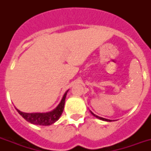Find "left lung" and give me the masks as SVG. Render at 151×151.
Returning a JSON list of instances; mask_svg holds the SVG:
<instances>
[{"label":"left lung","mask_w":151,"mask_h":151,"mask_svg":"<svg viewBox=\"0 0 151 151\" xmlns=\"http://www.w3.org/2000/svg\"><path fill=\"white\" fill-rule=\"evenodd\" d=\"M91 112V114H92L93 116H95V117H96V118H99V119L102 120V121H106V122H112L111 120H109V119H106V118H103V117H99V116H97V115H96L95 114H93V113L92 112V111H90Z\"/></svg>","instance_id":"1"}]
</instances>
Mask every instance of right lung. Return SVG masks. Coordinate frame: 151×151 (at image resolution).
I'll return each mask as SVG.
<instances>
[{
    "label": "right lung",
    "mask_w": 151,
    "mask_h": 151,
    "mask_svg": "<svg viewBox=\"0 0 151 151\" xmlns=\"http://www.w3.org/2000/svg\"><path fill=\"white\" fill-rule=\"evenodd\" d=\"M68 92V90L65 92L63 95V97L62 99L61 102L55 108L54 110L47 113H24L20 111L18 109L16 110L18 113L24 118L26 121H27L29 123L37 125H50L59 120L60 116L63 114L64 109V104H65V100H66V94Z\"/></svg>",
    "instance_id": "1"
}]
</instances>
